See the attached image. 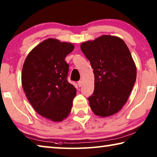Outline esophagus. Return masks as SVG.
Returning <instances> with one entry per match:
<instances>
[{"instance_id":"1","label":"esophagus","mask_w":157,"mask_h":157,"mask_svg":"<svg viewBox=\"0 0 157 157\" xmlns=\"http://www.w3.org/2000/svg\"><path fill=\"white\" fill-rule=\"evenodd\" d=\"M78 86H79V87L82 86V82L81 80L78 81Z\"/></svg>"}]
</instances>
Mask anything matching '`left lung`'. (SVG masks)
Masks as SVG:
<instances>
[{
    "label": "left lung",
    "mask_w": 157,
    "mask_h": 157,
    "mask_svg": "<svg viewBox=\"0 0 157 157\" xmlns=\"http://www.w3.org/2000/svg\"><path fill=\"white\" fill-rule=\"evenodd\" d=\"M81 50L89 60L95 75L94 91L88 100L95 115L107 117L120 111L136 79V68L123 39L102 35L84 42Z\"/></svg>",
    "instance_id": "left-lung-1"
}]
</instances>
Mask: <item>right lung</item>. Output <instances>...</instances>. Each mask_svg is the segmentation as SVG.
I'll return each instance as SVG.
<instances>
[{
  "label": "right lung",
  "instance_id": "right-lung-1",
  "mask_svg": "<svg viewBox=\"0 0 157 157\" xmlns=\"http://www.w3.org/2000/svg\"><path fill=\"white\" fill-rule=\"evenodd\" d=\"M74 49L71 43L48 39L31 50L22 69L23 91L34 109L55 122L67 118L76 89L67 80L65 58Z\"/></svg>",
  "mask_w": 157,
  "mask_h": 157
}]
</instances>
